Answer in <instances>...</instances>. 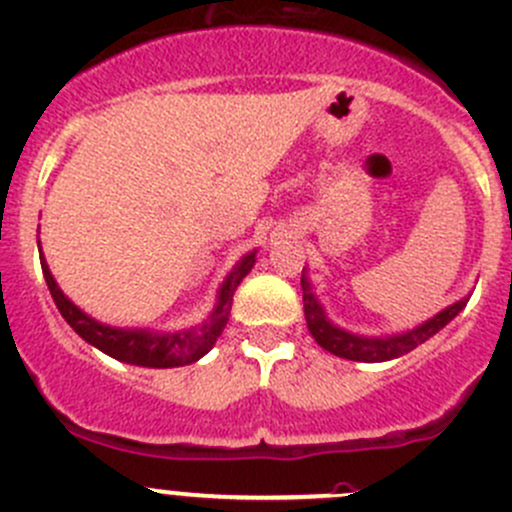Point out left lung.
<instances>
[{"mask_svg":"<svg viewBox=\"0 0 512 512\" xmlns=\"http://www.w3.org/2000/svg\"><path fill=\"white\" fill-rule=\"evenodd\" d=\"M302 299H304V319H307V327L312 332V337L317 339V344L327 352L342 356V359L352 361H366V364H374V361H389L396 356L409 354L411 349H416L418 344H423L426 339H431L433 334L441 332L463 307H466L468 299L451 304L443 312H438L436 317H431L428 322L418 324L416 329L404 334H394V337H356V334L344 332V329L334 327L332 322L324 314L322 304L317 302V297L312 294V285H309L307 277L302 275Z\"/></svg>","mask_w":512,"mask_h":512,"instance_id":"left-lung-1","label":"left lung"}]
</instances>
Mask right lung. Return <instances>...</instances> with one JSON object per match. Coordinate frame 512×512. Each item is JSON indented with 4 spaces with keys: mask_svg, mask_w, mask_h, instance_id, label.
I'll list each match as a JSON object with an SVG mask.
<instances>
[{
    "mask_svg": "<svg viewBox=\"0 0 512 512\" xmlns=\"http://www.w3.org/2000/svg\"><path fill=\"white\" fill-rule=\"evenodd\" d=\"M255 265V252L242 257L235 265V270L225 277L223 287L218 292V307L208 317V322L198 329H188V332H175V334H156L146 332V329H116L106 327V324L96 322L89 314L81 312L69 297H64L56 280L51 277L49 265L41 257V272H44L46 287H49L51 297H54L56 307H59L61 317L71 324L81 339L94 344L103 354L113 356L118 361L136 366H151V369H170V366H185L198 361L213 349L215 339L223 334L227 317L232 309V294H235L237 285L242 277L252 270Z\"/></svg>",
    "mask_w": 512,
    "mask_h": 512,
    "instance_id": "right-lung-1",
    "label": "right lung"
}]
</instances>
